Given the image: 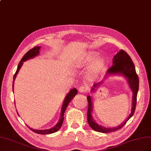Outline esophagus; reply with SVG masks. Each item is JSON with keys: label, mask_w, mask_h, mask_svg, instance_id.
Here are the masks:
<instances>
[{"label": "esophagus", "mask_w": 151, "mask_h": 151, "mask_svg": "<svg viewBox=\"0 0 151 151\" xmlns=\"http://www.w3.org/2000/svg\"><path fill=\"white\" fill-rule=\"evenodd\" d=\"M78 91H79V92L83 93V92H85L87 91V88L86 86H80L79 88H78Z\"/></svg>", "instance_id": "1"}]
</instances>
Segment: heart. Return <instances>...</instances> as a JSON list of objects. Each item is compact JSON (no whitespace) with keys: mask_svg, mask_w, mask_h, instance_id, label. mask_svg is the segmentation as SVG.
I'll use <instances>...</instances> for the list:
<instances>
[{"mask_svg":"<svg viewBox=\"0 0 151 151\" xmlns=\"http://www.w3.org/2000/svg\"><path fill=\"white\" fill-rule=\"evenodd\" d=\"M98 54L96 52H90L76 62L77 67H86L91 63L87 71V76L91 80H95L99 77L105 69L106 62L103 57L97 58Z\"/></svg>","mask_w":151,"mask_h":151,"instance_id":"heart-1","label":"heart"}]
</instances>
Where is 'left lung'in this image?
Returning <instances> with one entry per match:
<instances>
[{
	"instance_id": "1",
	"label": "left lung",
	"mask_w": 151,
	"mask_h": 151,
	"mask_svg": "<svg viewBox=\"0 0 151 151\" xmlns=\"http://www.w3.org/2000/svg\"><path fill=\"white\" fill-rule=\"evenodd\" d=\"M114 75H121L126 78L130 89L132 92V107L131 114H129L128 117L121 124L114 127H105L101 125L98 124L93 119L92 117L93 105L92 102V97L90 96L87 97L88 101V111H87V122L89 124L90 127L94 131L102 133H109L111 132L116 131L117 130L122 128L125 124L127 122L129 119L131 118L134 113L136 106L137 95L139 90V78L136 74V68H135L133 62L130 58V56L123 50H120L116 55H114L112 60V66L107 70V74L105 76L106 78L108 76ZM104 77V78H105ZM102 80L101 82L96 83L93 84L91 91L94 92L97 88L99 87L104 82Z\"/></svg>"
}]
</instances>
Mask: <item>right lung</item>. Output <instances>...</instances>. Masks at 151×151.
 <instances>
[{
    "label": "right lung",
    "mask_w": 151,
    "mask_h": 151,
    "mask_svg": "<svg viewBox=\"0 0 151 151\" xmlns=\"http://www.w3.org/2000/svg\"><path fill=\"white\" fill-rule=\"evenodd\" d=\"M40 49V46H36V47H34L33 49L29 50L24 55V57L22 58L21 60L20 61L19 64L18 65V67H17V70H16V72H15V74L14 76V78H13V83H12V89H13V91H14V82L15 79V77H16V76L18 74V72H19L20 69L21 68L22 65H23V62L26 61V60H29L30 59H33L34 58H35V57L37 56L39 54V50ZM77 92H78L77 90L76 89V88H74V89H72L69 91V92L67 93V96H65V97L64 99L63 104H62V109H61V113H60V117L59 118V121L58 122V124H57L54 127H52L50 129H45V130H36V129H33L32 128L29 127H29V129L31 130V131H32L33 132H34L35 133L39 134H49L54 133V132H57L58 131H59V130L60 129V128L61 127L62 125V123H63L64 118V113H65V111L66 110V109H67V106H68L70 102L72 99H73V98L76 96V95H77ZM17 114H18V116H19L18 112H17Z\"/></svg>",
    "instance_id": "obj_1"
}]
</instances>
